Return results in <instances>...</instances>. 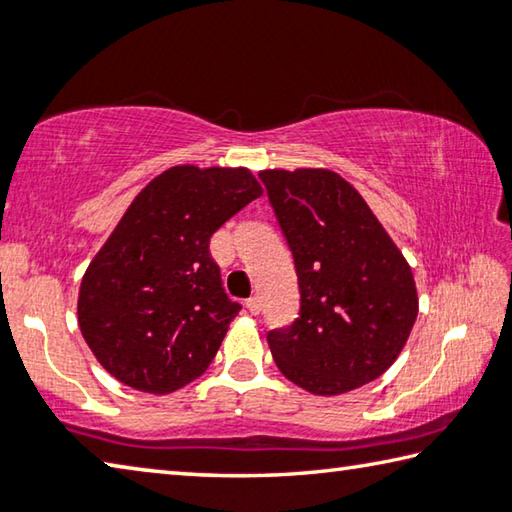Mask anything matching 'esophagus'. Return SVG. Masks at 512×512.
Returning <instances> with one entry per match:
<instances>
[{
	"label": "esophagus",
	"instance_id": "obj_1",
	"mask_svg": "<svg viewBox=\"0 0 512 512\" xmlns=\"http://www.w3.org/2000/svg\"><path fill=\"white\" fill-rule=\"evenodd\" d=\"M246 307H248V311L250 314H259V311H262V300H259L257 296L255 298H248V302H246Z\"/></svg>",
	"mask_w": 512,
	"mask_h": 512
}]
</instances>
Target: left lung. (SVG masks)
I'll return each mask as SVG.
<instances>
[{
	"label": "left lung",
	"instance_id": "obj_1",
	"mask_svg": "<svg viewBox=\"0 0 512 512\" xmlns=\"http://www.w3.org/2000/svg\"><path fill=\"white\" fill-rule=\"evenodd\" d=\"M259 178L300 287V316L266 334L277 368L314 395L375 381L393 366L418 316L409 262L339 173L266 169Z\"/></svg>",
	"mask_w": 512,
	"mask_h": 512
}]
</instances>
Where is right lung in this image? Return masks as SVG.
Wrapping results in <instances>:
<instances>
[{
	"instance_id": "1",
	"label": "right lung",
	"mask_w": 512,
	"mask_h": 512,
	"mask_svg": "<svg viewBox=\"0 0 512 512\" xmlns=\"http://www.w3.org/2000/svg\"><path fill=\"white\" fill-rule=\"evenodd\" d=\"M262 192L244 167L180 164L128 205L79 291L83 339L121 384L164 395L210 366L241 309L223 291L210 237Z\"/></svg>"
}]
</instances>
